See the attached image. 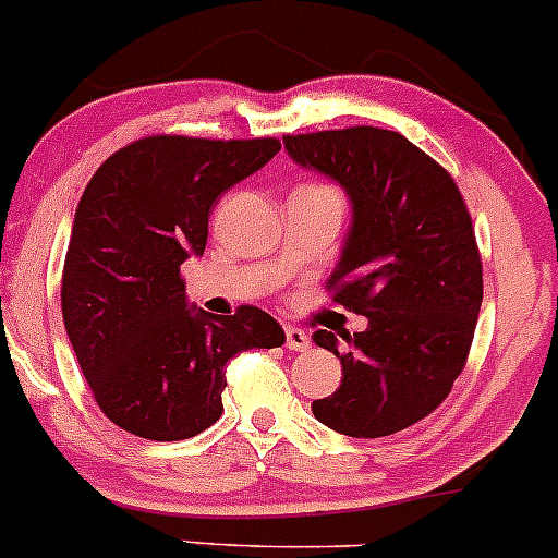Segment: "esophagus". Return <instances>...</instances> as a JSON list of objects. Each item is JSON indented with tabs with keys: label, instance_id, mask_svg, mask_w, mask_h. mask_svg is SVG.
Returning <instances> with one entry per match:
<instances>
[{
	"label": "esophagus",
	"instance_id": "obj_1",
	"mask_svg": "<svg viewBox=\"0 0 558 558\" xmlns=\"http://www.w3.org/2000/svg\"><path fill=\"white\" fill-rule=\"evenodd\" d=\"M308 347H312V338L306 332L298 330V327H287V349L290 352H306Z\"/></svg>",
	"mask_w": 558,
	"mask_h": 558
}]
</instances>
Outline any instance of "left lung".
Here are the masks:
<instances>
[{
    "instance_id": "left-lung-1",
    "label": "left lung",
    "mask_w": 558,
    "mask_h": 558,
    "mask_svg": "<svg viewBox=\"0 0 558 558\" xmlns=\"http://www.w3.org/2000/svg\"><path fill=\"white\" fill-rule=\"evenodd\" d=\"M303 169L319 171L352 201V228L327 279L332 301L367 317L338 352L341 387L314 400L317 422L349 438L411 427L449 398L484 301V268L457 182L403 134L373 125L284 136Z\"/></svg>"
}]
</instances>
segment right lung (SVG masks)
Returning a JSON list of instances; mask_svg holds the SVG:
<instances>
[{
	"label": "right lung",
	"instance_id": "right-lung-1",
	"mask_svg": "<svg viewBox=\"0 0 558 558\" xmlns=\"http://www.w3.org/2000/svg\"><path fill=\"white\" fill-rule=\"evenodd\" d=\"M281 150L277 140L145 136L96 169L74 211L61 281L66 336L109 422L185 440L222 416L226 365L274 349L271 314L187 303L180 266L204 255L217 198Z\"/></svg>",
	"mask_w": 558,
	"mask_h": 558
}]
</instances>
